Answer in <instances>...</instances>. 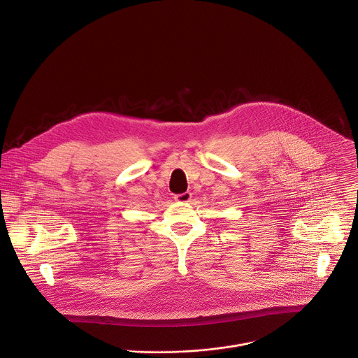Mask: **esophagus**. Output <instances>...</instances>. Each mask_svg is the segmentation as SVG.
Masks as SVG:
<instances>
[{
    "label": "esophagus",
    "mask_w": 358,
    "mask_h": 358,
    "mask_svg": "<svg viewBox=\"0 0 358 358\" xmlns=\"http://www.w3.org/2000/svg\"><path fill=\"white\" fill-rule=\"evenodd\" d=\"M191 198H192V194H191V192L178 194V195H176V196H174V199H176L177 202H181V203H187V202H189V201H191Z\"/></svg>",
    "instance_id": "esophagus-1"
}]
</instances>
